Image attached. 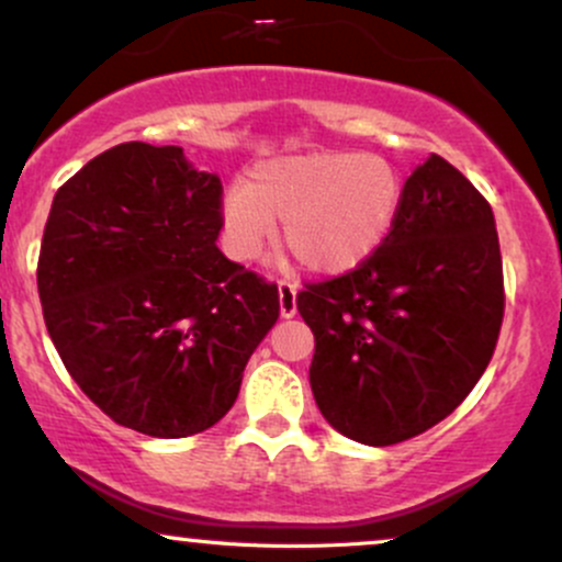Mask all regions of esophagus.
Listing matches in <instances>:
<instances>
[{"label":"esophagus","mask_w":562,"mask_h":562,"mask_svg":"<svg viewBox=\"0 0 562 562\" xmlns=\"http://www.w3.org/2000/svg\"><path fill=\"white\" fill-rule=\"evenodd\" d=\"M280 288V314L282 317H293L295 314V282L280 280L277 282Z\"/></svg>","instance_id":"34e87169"}]
</instances>
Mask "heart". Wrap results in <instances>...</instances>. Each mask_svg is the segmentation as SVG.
<instances>
[{"label": "heart", "instance_id": "obj_1", "mask_svg": "<svg viewBox=\"0 0 562 562\" xmlns=\"http://www.w3.org/2000/svg\"><path fill=\"white\" fill-rule=\"evenodd\" d=\"M403 205V178L390 159L312 151L256 165L224 196V229L243 258L261 252L282 221V245L304 269L338 274L390 234Z\"/></svg>", "mask_w": 562, "mask_h": 562}]
</instances>
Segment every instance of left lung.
Segmentation results:
<instances>
[{"label":"left lung","instance_id":"left-lung-1","mask_svg":"<svg viewBox=\"0 0 562 562\" xmlns=\"http://www.w3.org/2000/svg\"><path fill=\"white\" fill-rule=\"evenodd\" d=\"M314 333L310 384L333 429L394 446L440 424L488 368L504 271L488 200L431 154L384 243L295 295Z\"/></svg>","mask_w":562,"mask_h":562}]
</instances>
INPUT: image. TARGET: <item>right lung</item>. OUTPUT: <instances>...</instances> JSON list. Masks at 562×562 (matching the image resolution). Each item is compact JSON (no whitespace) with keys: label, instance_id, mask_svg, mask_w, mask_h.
<instances>
[{"label":"right lung","instance_id":"add662e5","mask_svg":"<svg viewBox=\"0 0 562 562\" xmlns=\"http://www.w3.org/2000/svg\"><path fill=\"white\" fill-rule=\"evenodd\" d=\"M224 187L181 146L131 140L55 191L36 288L66 371L120 427L176 440L237 400L280 293L229 261Z\"/></svg>","mask_w":562,"mask_h":562}]
</instances>
